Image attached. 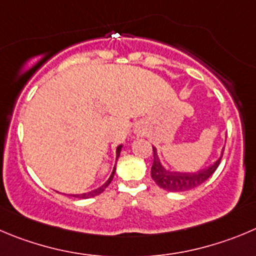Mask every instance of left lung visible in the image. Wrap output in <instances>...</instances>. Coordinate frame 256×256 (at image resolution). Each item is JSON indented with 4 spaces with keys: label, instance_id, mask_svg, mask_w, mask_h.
Here are the masks:
<instances>
[{
    "label": "left lung",
    "instance_id": "left-lung-1",
    "mask_svg": "<svg viewBox=\"0 0 256 256\" xmlns=\"http://www.w3.org/2000/svg\"><path fill=\"white\" fill-rule=\"evenodd\" d=\"M153 148V164L150 168V176H152L153 181L160 187V188L166 190L170 192H182L188 191V190L194 188V187L200 186L201 184L210 178L212 176L214 172L220 164V160L222 158V153L221 152V157L214 163L212 166L208 168L201 170L194 174H180V172H170L163 168L160 164V160H158L157 150L154 147Z\"/></svg>",
    "mask_w": 256,
    "mask_h": 256
}]
</instances>
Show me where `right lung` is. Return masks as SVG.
I'll return each instance as SVG.
<instances>
[{
	"label": "right lung",
	"instance_id": "obj_1",
	"mask_svg": "<svg viewBox=\"0 0 256 256\" xmlns=\"http://www.w3.org/2000/svg\"><path fill=\"white\" fill-rule=\"evenodd\" d=\"M120 150H122V146H119L118 148H116V158L119 157V154H120ZM114 174H116V167L113 168V172H112L110 177L108 178V181L106 182V184H103L102 187H99V188L94 190V191L92 192H88V194H72V197H78V198H90V197H94V196H98V194H100L102 192L104 191V190L106 188V187L109 186V184L112 182V180H113L114 177Z\"/></svg>",
	"mask_w": 256,
	"mask_h": 256
}]
</instances>
